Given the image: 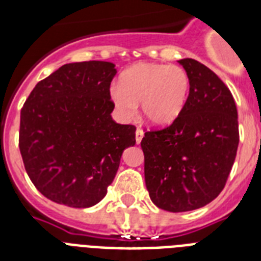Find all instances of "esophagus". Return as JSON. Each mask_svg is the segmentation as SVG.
<instances>
[{
  "label": "esophagus",
  "mask_w": 261,
  "mask_h": 261,
  "mask_svg": "<svg viewBox=\"0 0 261 261\" xmlns=\"http://www.w3.org/2000/svg\"><path fill=\"white\" fill-rule=\"evenodd\" d=\"M142 138H143V131L141 130V128H137V131H135V141H137V143H141Z\"/></svg>",
  "instance_id": "obj_1"
}]
</instances>
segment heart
Returning <instances> with one entry per match:
<instances>
[{"label": "heart", "mask_w": 261, "mask_h": 261, "mask_svg": "<svg viewBox=\"0 0 261 261\" xmlns=\"http://www.w3.org/2000/svg\"><path fill=\"white\" fill-rule=\"evenodd\" d=\"M190 85V75L181 66L139 63L123 73L120 85L111 89V98L124 118H133L141 102L149 124L167 126L184 110Z\"/></svg>", "instance_id": "b5f03b06"}]
</instances>
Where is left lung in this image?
<instances>
[{
	"instance_id": "left-lung-1",
	"label": "left lung",
	"mask_w": 261,
	"mask_h": 261,
	"mask_svg": "<svg viewBox=\"0 0 261 261\" xmlns=\"http://www.w3.org/2000/svg\"><path fill=\"white\" fill-rule=\"evenodd\" d=\"M178 63L191 81L186 107L169 126L146 131L141 142L151 202L171 213L200 208L221 194L240 141L229 88L195 59Z\"/></svg>"
}]
</instances>
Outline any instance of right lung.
<instances>
[{
	"label": "right lung",
	"mask_w": 261,
	"mask_h": 261,
	"mask_svg": "<svg viewBox=\"0 0 261 261\" xmlns=\"http://www.w3.org/2000/svg\"><path fill=\"white\" fill-rule=\"evenodd\" d=\"M115 65H63L36 84L20 114L18 147L31 181L53 202L75 208L98 203L118 172L135 126L111 118Z\"/></svg>",
	"instance_id": "1"
}]
</instances>
